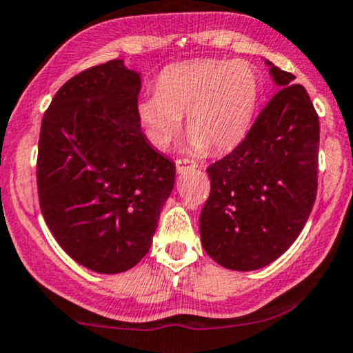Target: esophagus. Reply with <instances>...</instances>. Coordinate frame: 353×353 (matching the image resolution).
<instances>
[{
    "label": "esophagus",
    "instance_id": "34e87169",
    "mask_svg": "<svg viewBox=\"0 0 353 353\" xmlns=\"http://www.w3.org/2000/svg\"><path fill=\"white\" fill-rule=\"evenodd\" d=\"M175 165H176V172L178 173H185V172H188V170L196 168V163H194V161L190 160V159H176Z\"/></svg>",
    "mask_w": 353,
    "mask_h": 353
}]
</instances>
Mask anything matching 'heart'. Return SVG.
Segmentation results:
<instances>
[{
	"label": "heart",
	"instance_id": "1",
	"mask_svg": "<svg viewBox=\"0 0 353 353\" xmlns=\"http://www.w3.org/2000/svg\"><path fill=\"white\" fill-rule=\"evenodd\" d=\"M259 76L246 61L194 59L160 74L155 94L139 103V115L157 147H168L181 128L196 152L234 148L250 130L259 99Z\"/></svg>",
	"mask_w": 353,
	"mask_h": 353
}]
</instances>
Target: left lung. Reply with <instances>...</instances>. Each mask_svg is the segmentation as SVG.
<instances>
[{
	"mask_svg": "<svg viewBox=\"0 0 353 353\" xmlns=\"http://www.w3.org/2000/svg\"><path fill=\"white\" fill-rule=\"evenodd\" d=\"M281 87L233 152L211 163L201 243L211 259L254 271L289 250L317 194L319 115L296 76L271 64Z\"/></svg>",
	"mask_w": 353,
	"mask_h": 353,
	"instance_id": "obj_1",
	"label": "left lung"
}]
</instances>
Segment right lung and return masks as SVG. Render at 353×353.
<instances>
[{"label":"right lung","mask_w":353,"mask_h":353,"mask_svg":"<svg viewBox=\"0 0 353 353\" xmlns=\"http://www.w3.org/2000/svg\"><path fill=\"white\" fill-rule=\"evenodd\" d=\"M140 77L120 59L69 79L44 112L36 180L41 213L74 261L102 274L150 250L175 165L140 130Z\"/></svg>","instance_id":"obj_1"}]
</instances>
